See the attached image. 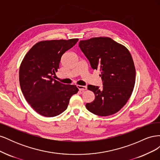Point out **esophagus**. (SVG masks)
<instances>
[{
	"instance_id": "1",
	"label": "esophagus",
	"mask_w": 160,
	"mask_h": 160,
	"mask_svg": "<svg viewBox=\"0 0 160 160\" xmlns=\"http://www.w3.org/2000/svg\"><path fill=\"white\" fill-rule=\"evenodd\" d=\"M77 88H78L79 89V91H84L87 90L86 86H82V85H77Z\"/></svg>"
}]
</instances>
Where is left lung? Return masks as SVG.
Here are the masks:
<instances>
[{
	"label": "left lung",
	"mask_w": 160,
	"mask_h": 160,
	"mask_svg": "<svg viewBox=\"0 0 160 160\" xmlns=\"http://www.w3.org/2000/svg\"><path fill=\"white\" fill-rule=\"evenodd\" d=\"M79 47L91 68L99 69L103 87L89 85L95 99L86 104L90 112L99 116L117 113L127 103L135 81V69L126 47L109 37H95L80 41Z\"/></svg>",
	"instance_id": "1"
}]
</instances>
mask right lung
Returning a JSON list of instances; mask_svg holds the SVG:
<instances>
[{"mask_svg":"<svg viewBox=\"0 0 160 160\" xmlns=\"http://www.w3.org/2000/svg\"><path fill=\"white\" fill-rule=\"evenodd\" d=\"M78 38L40 41L28 51L19 69V82L27 102L38 113L55 117L67 108L70 98L79 89L54 79L62 55Z\"/></svg>","mask_w":160,"mask_h":160,"instance_id":"right-lung-1","label":"right lung"}]
</instances>
